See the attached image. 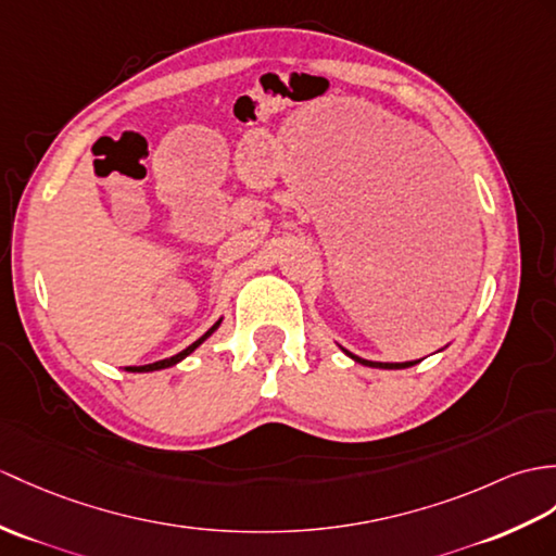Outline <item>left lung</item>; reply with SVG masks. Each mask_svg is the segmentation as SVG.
Segmentation results:
<instances>
[{
	"label": "left lung",
	"instance_id": "1",
	"mask_svg": "<svg viewBox=\"0 0 556 556\" xmlns=\"http://www.w3.org/2000/svg\"><path fill=\"white\" fill-rule=\"evenodd\" d=\"M345 353H348V351H345ZM348 355H351V357L355 359V363H359V365H367V367H379V369H405V367H412V365H417V363H419V359H417V363H395V365H391V363H369V359L355 357L353 353H348Z\"/></svg>",
	"mask_w": 556,
	"mask_h": 556
}]
</instances>
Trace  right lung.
Returning a JSON list of instances; mask_svg holds the SVG:
<instances>
[{
    "label": "right lung",
    "mask_w": 556,
    "mask_h": 556,
    "mask_svg": "<svg viewBox=\"0 0 556 556\" xmlns=\"http://www.w3.org/2000/svg\"><path fill=\"white\" fill-rule=\"evenodd\" d=\"M217 325H219V319L215 321V325L208 329V331H205L203 333V337L199 339V341H193L189 348H185V351L182 353H177V355H173V357H167V359H159V363H153V365H144V367H127V369H130V371H156V369H165V367H173V365H177L179 363V359H185L189 353H193V351H197V348L205 341V339H208L211 337V333L217 329Z\"/></svg>",
    "instance_id": "obj_1"
}]
</instances>
